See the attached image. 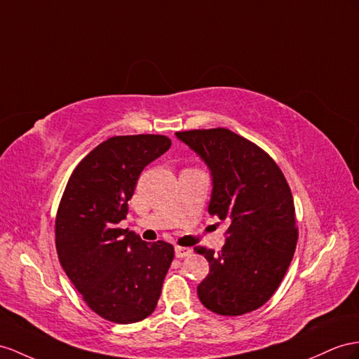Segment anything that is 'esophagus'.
I'll return each mask as SVG.
<instances>
[{
  "label": "esophagus",
  "mask_w": 359,
  "mask_h": 359,
  "mask_svg": "<svg viewBox=\"0 0 359 359\" xmlns=\"http://www.w3.org/2000/svg\"><path fill=\"white\" fill-rule=\"evenodd\" d=\"M174 253H176V258H187V256L191 255V250L187 249V247L177 245L176 249H174Z\"/></svg>",
  "instance_id": "obj_1"
}]
</instances>
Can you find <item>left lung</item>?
Masks as SVG:
<instances>
[{"label":"left lung","instance_id":"8db88e82","mask_svg":"<svg viewBox=\"0 0 359 359\" xmlns=\"http://www.w3.org/2000/svg\"><path fill=\"white\" fill-rule=\"evenodd\" d=\"M176 136L206 162L214 183L209 214L229 223L222 252L197 249L209 262L198 299L219 316L247 314L270 300L296 250L290 185L269 153L229 128Z\"/></svg>","mask_w":359,"mask_h":359}]
</instances>
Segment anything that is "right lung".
<instances>
[{"mask_svg":"<svg viewBox=\"0 0 359 359\" xmlns=\"http://www.w3.org/2000/svg\"><path fill=\"white\" fill-rule=\"evenodd\" d=\"M171 147L163 135L114 136L72 171L59 203L56 250L86 305L118 325L149 317L174 259L170 243L147 244L118 227L142 170Z\"/></svg>","mask_w":359,"mask_h":359,"instance_id":"1","label":"right lung"}]
</instances>
